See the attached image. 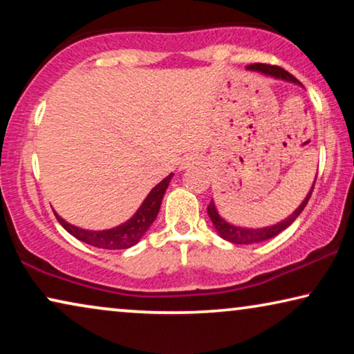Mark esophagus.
Listing matches in <instances>:
<instances>
[{
	"mask_svg": "<svg viewBox=\"0 0 354 354\" xmlns=\"http://www.w3.org/2000/svg\"><path fill=\"white\" fill-rule=\"evenodd\" d=\"M198 161H200V159H198L196 156H193V154H190V156H185L180 162V169H182V171H185V169L193 167L195 164H198Z\"/></svg>",
	"mask_w": 354,
	"mask_h": 354,
	"instance_id": "obj_1",
	"label": "esophagus"
}]
</instances>
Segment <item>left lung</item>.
<instances>
[{"instance_id": "left-lung-1", "label": "left lung", "mask_w": 354, "mask_h": 354, "mask_svg": "<svg viewBox=\"0 0 354 354\" xmlns=\"http://www.w3.org/2000/svg\"><path fill=\"white\" fill-rule=\"evenodd\" d=\"M246 69L259 72V74H263L266 77H270V79L283 80V82H288V84H295V85L301 86V84H299V82L295 79L292 74H288L287 71H283L282 67L268 66V64H251V66L246 67ZM316 177H317V174H316ZM314 183H316V178H314V182H313V185H311V190L308 192V195L301 201V205H299L297 209H295L288 217H285L283 221H280V222H277V224H274V225L258 227V229H253V227H240V225L230 224V222H227L224 217L219 214V211H217V206H216L214 200H211L209 206H207V216H209L212 225H214L217 235H219L221 239H224V240L230 241V243H235V245H254V243H261V241L274 239L275 235H279L280 232H283L285 229H287V227H290V225L293 224L295 219H297V217L301 214V211L304 209V206L308 205L309 198H311Z\"/></svg>"}]
</instances>
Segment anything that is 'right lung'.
<instances>
[{"label": "right lung", "instance_id": "right-lung-1", "mask_svg": "<svg viewBox=\"0 0 354 354\" xmlns=\"http://www.w3.org/2000/svg\"><path fill=\"white\" fill-rule=\"evenodd\" d=\"M172 177L174 174H169L166 178H162L156 187L151 188V192L148 193L147 198H145L142 205H140V207L135 211V214L130 217V219L115 227H111V229H82V227L69 224V222L62 219L56 211L55 214L57 217V221H59V224L64 227L72 236H75L77 240L84 241L86 245L96 246V248L103 250H127L142 240V236L147 234V230L151 227L154 219L158 217L164 193H166Z\"/></svg>", "mask_w": 354, "mask_h": 354}]
</instances>
